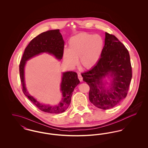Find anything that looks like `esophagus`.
Instances as JSON below:
<instances>
[{"mask_svg": "<svg viewBox=\"0 0 148 148\" xmlns=\"http://www.w3.org/2000/svg\"><path fill=\"white\" fill-rule=\"evenodd\" d=\"M77 77H78L79 80L80 82H82V81H83V77H82V75H81V74H78V75H77Z\"/></svg>", "mask_w": 148, "mask_h": 148, "instance_id": "esophagus-1", "label": "esophagus"}]
</instances>
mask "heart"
Wrapping results in <instances>:
<instances>
[{
    "instance_id": "1",
    "label": "heart",
    "mask_w": 148,
    "mask_h": 148,
    "mask_svg": "<svg viewBox=\"0 0 148 148\" xmlns=\"http://www.w3.org/2000/svg\"><path fill=\"white\" fill-rule=\"evenodd\" d=\"M104 45V40L100 35L87 33L77 34L69 39V50H64V60L74 67L79 59L80 65L83 69H92L98 63Z\"/></svg>"
}]
</instances>
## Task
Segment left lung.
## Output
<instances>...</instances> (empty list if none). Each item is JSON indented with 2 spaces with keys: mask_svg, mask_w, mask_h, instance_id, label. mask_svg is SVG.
Listing matches in <instances>:
<instances>
[{
  "mask_svg": "<svg viewBox=\"0 0 148 148\" xmlns=\"http://www.w3.org/2000/svg\"><path fill=\"white\" fill-rule=\"evenodd\" d=\"M81 74L90 87L89 97L92 104L103 110L113 108L126 98L129 90L132 77L129 51L116 37L106 32L105 44L98 63ZM107 76L112 80L106 88L103 79Z\"/></svg>",
  "mask_w": 148,
  "mask_h": 148,
  "instance_id": "1",
  "label": "left lung"
}]
</instances>
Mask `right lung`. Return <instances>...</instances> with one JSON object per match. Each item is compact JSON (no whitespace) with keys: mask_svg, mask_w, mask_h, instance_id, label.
Here are the masks:
<instances>
[{"mask_svg":"<svg viewBox=\"0 0 148 148\" xmlns=\"http://www.w3.org/2000/svg\"><path fill=\"white\" fill-rule=\"evenodd\" d=\"M64 42L59 29L50 30L36 36L29 42L25 49L19 64L20 78L22 90L24 95L42 112L51 114L63 113L71 104V98L74 88L79 84L77 73L74 71H66L63 73L60 90L62 98L59 104L51 106L40 103L31 96L27 91L24 80V67L26 62L32 58L42 53L52 54L57 59L61 60L63 56Z\"/></svg>","mask_w":148,"mask_h":148,"instance_id":"obj_1","label":"right lung"}]
</instances>
